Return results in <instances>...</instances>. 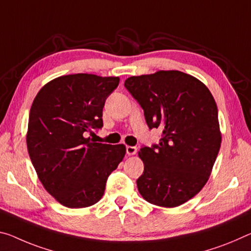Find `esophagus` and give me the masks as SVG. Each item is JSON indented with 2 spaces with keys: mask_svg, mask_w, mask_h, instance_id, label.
Segmentation results:
<instances>
[{
  "mask_svg": "<svg viewBox=\"0 0 251 251\" xmlns=\"http://www.w3.org/2000/svg\"><path fill=\"white\" fill-rule=\"evenodd\" d=\"M137 152V149L135 146H126V153L128 155H135Z\"/></svg>",
  "mask_w": 251,
  "mask_h": 251,
  "instance_id": "esophagus-1",
  "label": "esophagus"
}]
</instances>
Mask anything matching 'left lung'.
<instances>
[{
    "mask_svg": "<svg viewBox=\"0 0 251 251\" xmlns=\"http://www.w3.org/2000/svg\"><path fill=\"white\" fill-rule=\"evenodd\" d=\"M124 86L144 110L147 126L163 129L158 144L142 147L137 189L150 203L174 208L200 192L221 145L218 108L203 82L177 70L133 75Z\"/></svg>",
    "mask_w": 251,
    "mask_h": 251,
    "instance_id": "left-lung-1",
    "label": "left lung"
}]
</instances>
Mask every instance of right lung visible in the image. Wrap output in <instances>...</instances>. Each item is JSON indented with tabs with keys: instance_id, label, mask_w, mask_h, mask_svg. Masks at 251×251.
<instances>
[{
	"instance_id": "1",
	"label": "right lung",
	"mask_w": 251,
	"mask_h": 251,
	"mask_svg": "<svg viewBox=\"0 0 251 251\" xmlns=\"http://www.w3.org/2000/svg\"><path fill=\"white\" fill-rule=\"evenodd\" d=\"M118 77L61 75L42 87L32 102L26 146L45 189L68 208H86L104 196L107 178L125 156L123 144L95 143L102 108Z\"/></svg>"
}]
</instances>
